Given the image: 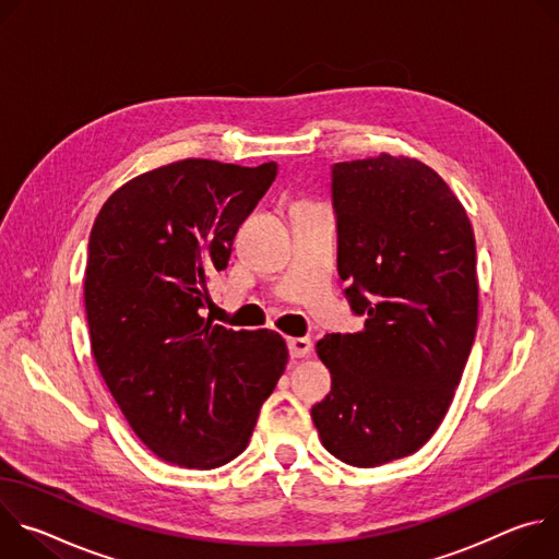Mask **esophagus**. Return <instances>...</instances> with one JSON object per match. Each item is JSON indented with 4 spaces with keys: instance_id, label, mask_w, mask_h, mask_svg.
<instances>
[{
    "instance_id": "1",
    "label": "esophagus",
    "mask_w": 559,
    "mask_h": 559,
    "mask_svg": "<svg viewBox=\"0 0 559 559\" xmlns=\"http://www.w3.org/2000/svg\"><path fill=\"white\" fill-rule=\"evenodd\" d=\"M287 347H289V356L298 360V358L309 356V352H311V341H309V338H289V341H287Z\"/></svg>"
}]
</instances>
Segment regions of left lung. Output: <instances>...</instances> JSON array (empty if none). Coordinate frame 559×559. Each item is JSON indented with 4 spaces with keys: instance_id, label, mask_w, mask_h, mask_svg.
<instances>
[{
    "instance_id": "1",
    "label": "left lung",
    "mask_w": 559,
    "mask_h": 559,
    "mask_svg": "<svg viewBox=\"0 0 559 559\" xmlns=\"http://www.w3.org/2000/svg\"><path fill=\"white\" fill-rule=\"evenodd\" d=\"M332 173L338 274L367 318L318 341L332 391L311 420L334 457L369 468L416 453L449 412L477 330L475 236L414 156L380 152Z\"/></svg>"
}]
</instances>
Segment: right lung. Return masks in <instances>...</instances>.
<instances>
[{"label":"right lung","mask_w":559,"mask_h":559,"mask_svg":"<svg viewBox=\"0 0 559 559\" xmlns=\"http://www.w3.org/2000/svg\"><path fill=\"white\" fill-rule=\"evenodd\" d=\"M276 177L210 158L143 173L99 210L84 302L95 362L136 438L162 460L216 468L241 455L287 367L272 330L201 316L238 225Z\"/></svg>","instance_id":"1"}]
</instances>
